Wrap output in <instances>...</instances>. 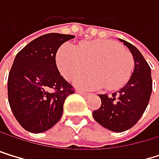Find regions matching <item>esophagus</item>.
I'll list each match as a JSON object with an SVG mask.
<instances>
[{"label": "esophagus", "mask_w": 159, "mask_h": 159, "mask_svg": "<svg viewBox=\"0 0 159 159\" xmlns=\"http://www.w3.org/2000/svg\"><path fill=\"white\" fill-rule=\"evenodd\" d=\"M77 93H78L79 94L84 95V96H89V93H85V91H83V90H77Z\"/></svg>", "instance_id": "esophagus-1"}]
</instances>
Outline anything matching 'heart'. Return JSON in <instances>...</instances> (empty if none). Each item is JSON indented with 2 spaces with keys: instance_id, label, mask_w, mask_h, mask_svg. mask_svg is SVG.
I'll list each match as a JSON object with an SVG mask.
<instances>
[{
  "instance_id": "heart-1",
  "label": "heart",
  "mask_w": 159,
  "mask_h": 159,
  "mask_svg": "<svg viewBox=\"0 0 159 159\" xmlns=\"http://www.w3.org/2000/svg\"><path fill=\"white\" fill-rule=\"evenodd\" d=\"M56 63L61 74L69 81H74L89 69L93 71L76 83L86 89L103 87L107 90L119 89L130 80L134 68V59L129 50L106 40L84 42L77 48L65 44L58 50Z\"/></svg>"
}]
</instances>
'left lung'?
Wrapping results in <instances>:
<instances>
[{"instance_id": "1", "label": "left lung", "mask_w": 159, "mask_h": 159, "mask_svg": "<svg viewBox=\"0 0 159 159\" xmlns=\"http://www.w3.org/2000/svg\"><path fill=\"white\" fill-rule=\"evenodd\" d=\"M120 41L134 56V72L128 83L116 93L99 94L101 107L93 112L100 125L116 133L129 130L138 122L148 106L152 89L149 64L134 46L122 39Z\"/></svg>"}]
</instances>
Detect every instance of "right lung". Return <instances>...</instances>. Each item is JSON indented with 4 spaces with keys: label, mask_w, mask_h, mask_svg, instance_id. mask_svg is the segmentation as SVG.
<instances>
[{
    "label": "right lung",
    "mask_w": 159,
    "mask_h": 159,
    "mask_svg": "<svg viewBox=\"0 0 159 159\" xmlns=\"http://www.w3.org/2000/svg\"><path fill=\"white\" fill-rule=\"evenodd\" d=\"M73 35L48 33L17 53L8 74L7 96L15 118L25 130L39 134L49 130L63 114L66 98L74 93L56 66V53Z\"/></svg>",
    "instance_id": "obj_1"
}]
</instances>
